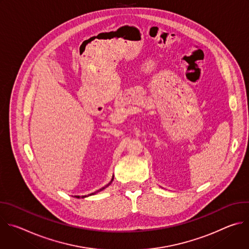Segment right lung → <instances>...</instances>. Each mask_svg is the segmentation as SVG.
Returning <instances> with one entry per match:
<instances>
[{
	"mask_svg": "<svg viewBox=\"0 0 249 249\" xmlns=\"http://www.w3.org/2000/svg\"><path fill=\"white\" fill-rule=\"evenodd\" d=\"M113 179H114V177H113V176H112V179H111V181H110V182H109V183H108V184H107V185H105V186H104V187H102V188H100V189H99V190H97V191H95V192H93V193H91V194H89V195H85V196H82V198H86V197H89V196H91V195H94V194H96V193H97V192H100V191H102V190H103V189H105V188H106V187H107V186H109V185H110V184H111V182H112V181H113ZM76 197H77V198H81V196H76Z\"/></svg>",
	"mask_w": 249,
	"mask_h": 249,
	"instance_id": "1",
	"label": "right lung"
}]
</instances>
